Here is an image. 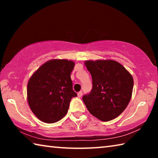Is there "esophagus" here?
Instances as JSON below:
<instances>
[{
  "label": "esophagus",
  "mask_w": 158,
  "mask_h": 158,
  "mask_svg": "<svg viewBox=\"0 0 158 158\" xmlns=\"http://www.w3.org/2000/svg\"><path fill=\"white\" fill-rule=\"evenodd\" d=\"M82 95H83V93H82V92H81V91L77 93V96H78L79 98H81V96H82Z\"/></svg>",
  "instance_id": "esophagus-1"
}]
</instances>
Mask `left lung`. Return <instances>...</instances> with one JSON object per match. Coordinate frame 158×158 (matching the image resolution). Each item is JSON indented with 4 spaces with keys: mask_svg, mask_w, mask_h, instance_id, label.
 <instances>
[{
    "mask_svg": "<svg viewBox=\"0 0 158 158\" xmlns=\"http://www.w3.org/2000/svg\"><path fill=\"white\" fill-rule=\"evenodd\" d=\"M93 88L83 96L88 110L102 121H111L123 111L132 98L134 81L121 64L113 60H85Z\"/></svg>",
    "mask_w": 158,
    "mask_h": 158,
    "instance_id": "obj_1",
    "label": "left lung"
}]
</instances>
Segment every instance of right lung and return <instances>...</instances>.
I'll use <instances>...</instances> for the list:
<instances>
[{"instance_id": "obj_1", "label": "right lung", "mask_w": 158, "mask_h": 158, "mask_svg": "<svg viewBox=\"0 0 158 158\" xmlns=\"http://www.w3.org/2000/svg\"><path fill=\"white\" fill-rule=\"evenodd\" d=\"M74 67L72 60H50L40 67L29 79L28 105L42 122L53 123L68 113L72 98L77 96L70 77Z\"/></svg>"}]
</instances>
